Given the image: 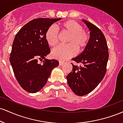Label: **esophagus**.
<instances>
[{
	"instance_id": "34e87169",
	"label": "esophagus",
	"mask_w": 123,
	"mask_h": 123,
	"mask_svg": "<svg viewBox=\"0 0 123 123\" xmlns=\"http://www.w3.org/2000/svg\"><path fill=\"white\" fill-rule=\"evenodd\" d=\"M63 63H63V62H62V61H60V62H59V65H60V66H62V65H63Z\"/></svg>"
}]
</instances>
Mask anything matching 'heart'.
<instances>
[{
    "label": "heart",
    "mask_w": 123,
    "mask_h": 123,
    "mask_svg": "<svg viewBox=\"0 0 123 123\" xmlns=\"http://www.w3.org/2000/svg\"><path fill=\"white\" fill-rule=\"evenodd\" d=\"M63 32L69 34L68 40L69 44L59 46L52 51L54 58L60 61H65L73 57L76 53V48L82 51L88 45L90 36L88 33L83 31L81 25L74 21H67L61 24ZM46 39L51 47L56 46L58 42V31L54 26L48 28L46 33Z\"/></svg>",
    "instance_id": "b5f03b06"
}]
</instances>
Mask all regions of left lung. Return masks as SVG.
Masks as SVG:
<instances>
[{"label":"left lung","mask_w":123,"mask_h":123,"mask_svg":"<svg viewBox=\"0 0 123 123\" xmlns=\"http://www.w3.org/2000/svg\"><path fill=\"white\" fill-rule=\"evenodd\" d=\"M90 31V40L81 53L72 60L81 63L74 65L66 76L68 84L78 96L88 94L102 81L106 72L109 58L108 47L102 31L91 22L81 19Z\"/></svg>","instance_id":"1"}]
</instances>
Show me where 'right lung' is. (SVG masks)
I'll return each instance as SVG.
<instances>
[{
	"label": "right lung",
	"instance_id": "add662e5",
	"mask_svg": "<svg viewBox=\"0 0 123 123\" xmlns=\"http://www.w3.org/2000/svg\"><path fill=\"white\" fill-rule=\"evenodd\" d=\"M61 19H34L15 35L10 62L18 83L27 92L40 91L47 83L52 70L59 65L58 61L46 58L50 53L46 33L52 24Z\"/></svg>",
	"mask_w": 123,
	"mask_h": 123
}]
</instances>
